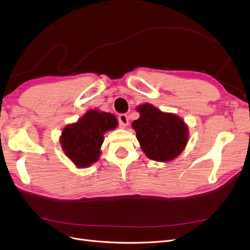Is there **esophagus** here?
Returning <instances> with one entry per match:
<instances>
[{
  "mask_svg": "<svg viewBox=\"0 0 250 250\" xmlns=\"http://www.w3.org/2000/svg\"><path fill=\"white\" fill-rule=\"evenodd\" d=\"M118 124L120 127H125L128 125V118L127 115L123 113V114H119L118 116Z\"/></svg>",
  "mask_w": 250,
  "mask_h": 250,
  "instance_id": "1",
  "label": "esophagus"
}]
</instances>
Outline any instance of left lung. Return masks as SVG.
Here are the masks:
<instances>
[{"label": "left lung", "instance_id": "obj_1", "mask_svg": "<svg viewBox=\"0 0 250 250\" xmlns=\"http://www.w3.org/2000/svg\"><path fill=\"white\" fill-rule=\"evenodd\" d=\"M137 110L140 117L132 125L144 153L159 162L171 161L180 154L188 143V127L182 119L164 113L150 104Z\"/></svg>", "mask_w": 250, "mask_h": 250}]
</instances>
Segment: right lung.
Returning <instances> with one entry per match:
<instances>
[{"mask_svg": "<svg viewBox=\"0 0 250 250\" xmlns=\"http://www.w3.org/2000/svg\"><path fill=\"white\" fill-rule=\"evenodd\" d=\"M116 126L114 115L89 110L76 124L63 128L61 138L62 150L79 168H86L99 160L104 133Z\"/></svg>", "mask_w": 250, "mask_h": 250, "instance_id": "obj_1", "label": "right lung"}]
</instances>
